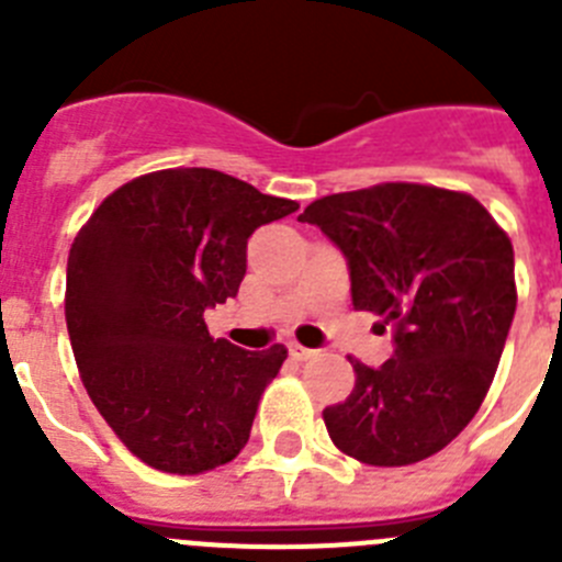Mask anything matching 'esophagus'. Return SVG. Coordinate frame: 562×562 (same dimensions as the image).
Returning a JSON list of instances; mask_svg holds the SVG:
<instances>
[{"label": "esophagus", "mask_w": 562, "mask_h": 562, "mask_svg": "<svg viewBox=\"0 0 562 562\" xmlns=\"http://www.w3.org/2000/svg\"><path fill=\"white\" fill-rule=\"evenodd\" d=\"M317 351L315 349H306V346H301V342H290V357L292 360L297 362H304V360H312Z\"/></svg>", "instance_id": "esophagus-1"}]
</instances>
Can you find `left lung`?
Segmentation results:
<instances>
[{"mask_svg":"<svg viewBox=\"0 0 562 562\" xmlns=\"http://www.w3.org/2000/svg\"><path fill=\"white\" fill-rule=\"evenodd\" d=\"M297 222L340 247L355 310L394 326L391 360H351L355 391L324 411L331 441L371 467L448 448L481 408L513 326L509 236L470 193L416 182L331 193Z\"/></svg>","mask_w":562,"mask_h":562,"instance_id":"obj_1","label":"left lung"}]
</instances>
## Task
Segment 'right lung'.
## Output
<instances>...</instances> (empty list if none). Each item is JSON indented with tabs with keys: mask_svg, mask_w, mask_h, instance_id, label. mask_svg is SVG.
Wrapping results in <instances>:
<instances>
[{
	"mask_svg": "<svg viewBox=\"0 0 562 562\" xmlns=\"http://www.w3.org/2000/svg\"><path fill=\"white\" fill-rule=\"evenodd\" d=\"M297 202L213 168H166L101 202L67 261V331L83 389L154 470L196 475L238 456L286 349L213 340L205 310L236 297L247 238Z\"/></svg>",
	"mask_w": 562,
	"mask_h": 562,
	"instance_id": "1",
	"label": "right lung"
}]
</instances>
